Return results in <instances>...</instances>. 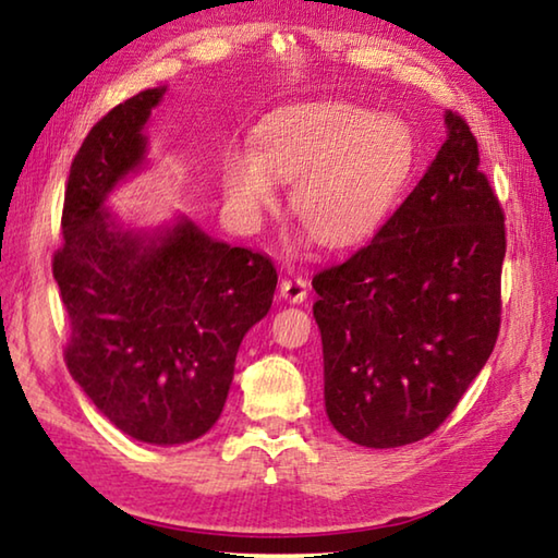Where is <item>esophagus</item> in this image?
<instances>
[{
  "instance_id": "34e87169",
  "label": "esophagus",
  "mask_w": 558,
  "mask_h": 558,
  "mask_svg": "<svg viewBox=\"0 0 558 558\" xmlns=\"http://www.w3.org/2000/svg\"><path fill=\"white\" fill-rule=\"evenodd\" d=\"M280 295L288 302H302L307 298V280L305 278H286L280 282Z\"/></svg>"
}]
</instances>
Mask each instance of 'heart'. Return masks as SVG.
Returning a JSON list of instances; mask_svg holds the SVG:
<instances>
[{"mask_svg": "<svg viewBox=\"0 0 558 558\" xmlns=\"http://www.w3.org/2000/svg\"><path fill=\"white\" fill-rule=\"evenodd\" d=\"M253 147L223 157L221 184L235 219L253 226L292 182L290 209L319 243L362 239L391 209L413 162L403 120L349 102H310L268 116Z\"/></svg>", "mask_w": 558, "mask_h": 558, "instance_id": "1", "label": "heart"}]
</instances>
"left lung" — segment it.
<instances>
[{"label":"left lung","instance_id":"left-lung-1","mask_svg":"<svg viewBox=\"0 0 558 558\" xmlns=\"http://www.w3.org/2000/svg\"><path fill=\"white\" fill-rule=\"evenodd\" d=\"M374 239L313 278L325 409L344 438L399 448L430 436L493 354L505 211L465 118Z\"/></svg>","mask_w":558,"mask_h":558}]
</instances>
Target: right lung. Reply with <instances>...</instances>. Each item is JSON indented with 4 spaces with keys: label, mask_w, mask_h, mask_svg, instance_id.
Instances as JSON below:
<instances>
[{
    "label": "right lung",
    "mask_w": 558,
    "mask_h": 558,
    "mask_svg": "<svg viewBox=\"0 0 558 558\" xmlns=\"http://www.w3.org/2000/svg\"><path fill=\"white\" fill-rule=\"evenodd\" d=\"M147 88L102 116L71 162L53 278L69 313L65 366L130 438L182 446L223 411L248 329L268 315L278 272L263 253L211 239L186 216L122 229L108 194L143 167Z\"/></svg>",
    "instance_id": "1"
}]
</instances>
